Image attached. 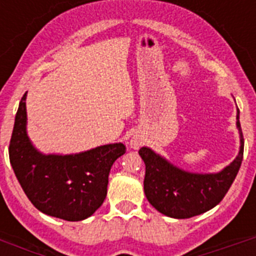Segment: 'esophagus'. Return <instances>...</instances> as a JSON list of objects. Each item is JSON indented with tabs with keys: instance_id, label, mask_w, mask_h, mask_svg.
Instances as JSON below:
<instances>
[{
	"instance_id": "1",
	"label": "esophagus",
	"mask_w": 256,
	"mask_h": 256,
	"mask_svg": "<svg viewBox=\"0 0 256 256\" xmlns=\"http://www.w3.org/2000/svg\"><path fill=\"white\" fill-rule=\"evenodd\" d=\"M144 144V137L140 134H133L130 140V146L134 150L140 148Z\"/></svg>"
}]
</instances>
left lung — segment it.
<instances>
[{"label": "left lung", "mask_w": 256, "mask_h": 256, "mask_svg": "<svg viewBox=\"0 0 256 256\" xmlns=\"http://www.w3.org/2000/svg\"><path fill=\"white\" fill-rule=\"evenodd\" d=\"M236 126L240 134L238 154L234 162L216 173L187 172L152 148H140L138 154L146 165L144 190L148 202L162 214L176 219L191 218L216 206L234 183L242 162L244 137L238 108Z\"/></svg>", "instance_id": "1"}]
</instances>
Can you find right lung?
I'll use <instances>...</instances> for the list:
<instances>
[{
  "mask_svg": "<svg viewBox=\"0 0 256 256\" xmlns=\"http://www.w3.org/2000/svg\"><path fill=\"white\" fill-rule=\"evenodd\" d=\"M26 92L19 104L8 155L30 202L50 216L79 222L91 216L108 194V173L126 152L122 142L78 154H44L26 132Z\"/></svg>",
  "mask_w": 256,
  "mask_h": 256,
  "instance_id": "right-lung-1",
  "label": "right lung"
}]
</instances>
